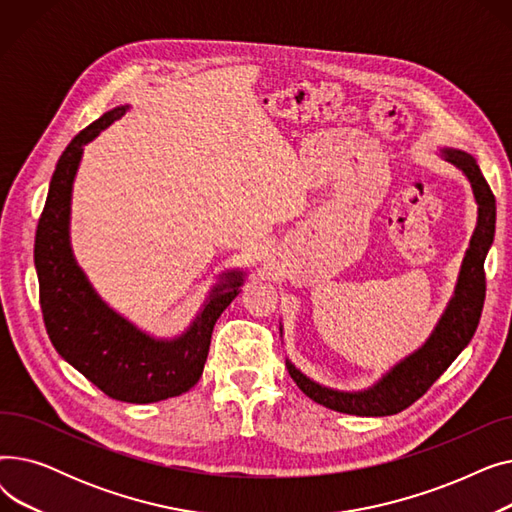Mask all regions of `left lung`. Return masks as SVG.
Instances as JSON below:
<instances>
[{"label": "left lung", "mask_w": 512, "mask_h": 512, "mask_svg": "<svg viewBox=\"0 0 512 512\" xmlns=\"http://www.w3.org/2000/svg\"><path fill=\"white\" fill-rule=\"evenodd\" d=\"M440 157L465 174L477 203V224L469 240V249L465 251L452 297L440 315L434 332L429 334L417 351L398 361L378 382L365 390L328 388L307 378L290 359H286L290 378L317 405L357 417L396 415L402 409L411 407L417 398L429 390V386L440 378L450 363L461 355L477 330L483 299H486L483 263H486L496 232V199L473 155L461 149L442 147ZM282 334L284 330L280 324V336Z\"/></svg>", "instance_id": "8db88e82"}]
</instances>
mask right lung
I'll return each instance as SVG.
<instances>
[{"label": "right lung", "instance_id": "right-lung-1", "mask_svg": "<svg viewBox=\"0 0 512 512\" xmlns=\"http://www.w3.org/2000/svg\"><path fill=\"white\" fill-rule=\"evenodd\" d=\"M128 107L118 105L80 130L58 159L37 226L35 267L45 328L62 359L110 398L147 405L199 382L215 321L238 297L245 272H224L191 326L174 338L151 336L99 297L70 245L72 186L85 145Z\"/></svg>", "mask_w": 512, "mask_h": 512}]
</instances>
